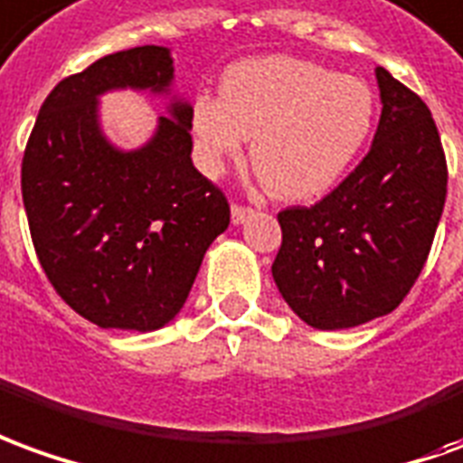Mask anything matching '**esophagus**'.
Listing matches in <instances>:
<instances>
[{"label": "esophagus", "mask_w": 463, "mask_h": 463, "mask_svg": "<svg viewBox=\"0 0 463 463\" xmlns=\"http://www.w3.org/2000/svg\"><path fill=\"white\" fill-rule=\"evenodd\" d=\"M251 214H254V209H251V206L232 204V222H234V224H244Z\"/></svg>", "instance_id": "34e87169"}]
</instances>
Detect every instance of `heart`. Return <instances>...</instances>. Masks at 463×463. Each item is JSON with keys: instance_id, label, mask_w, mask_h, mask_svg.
<instances>
[{"instance_id": "b5f03b06", "label": "heart", "mask_w": 463, "mask_h": 463, "mask_svg": "<svg viewBox=\"0 0 463 463\" xmlns=\"http://www.w3.org/2000/svg\"><path fill=\"white\" fill-rule=\"evenodd\" d=\"M372 87L294 57H259L226 69L219 97L192 107L196 152L209 174L237 162L247 139L269 194L304 202L329 192L369 142Z\"/></svg>"}]
</instances>
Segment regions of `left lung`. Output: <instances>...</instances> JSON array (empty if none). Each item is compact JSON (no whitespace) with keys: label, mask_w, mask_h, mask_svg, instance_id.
<instances>
[{"label":"left lung","mask_w":463,"mask_h":463,"mask_svg":"<svg viewBox=\"0 0 463 463\" xmlns=\"http://www.w3.org/2000/svg\"><path fill=\"white\" fill-rule=\"evenodd\" d=\"M376 81L383 107L369 154L321 202L279 212L271 274L314 329H349L394 311L424 269L447 202L431 111L383 67Z\"/></svg>","instance_id":"8db88e82"}]
</instances>
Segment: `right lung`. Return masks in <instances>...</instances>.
Instances as JSON below:
<instances>
[{"mask_svg": "<svg viewBox=\"0 0 463 463\" xmlns=\"http://www.w3.org/2000/svg\"><path fill=\"white\" fill-rule=\"evenodd\" d=\"M166 47L97 59L49 91L22 159L39 264L61 299L101 329L154 331L179 314L229 202L192 164V107L174 101L149 142L121 152L101 134L99 97L169 91Z\"/></svg>", "mask_w": 463, "mask_h": 463, "instance_id": "right-lung-1", "label": "right lung"}]
</instances>
